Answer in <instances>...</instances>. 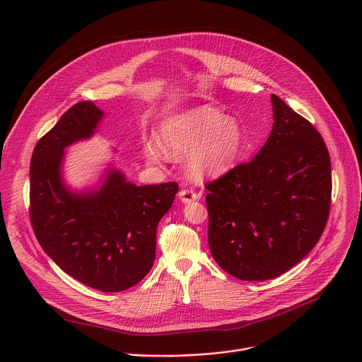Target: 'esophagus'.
I'll use <instances>...</instances> for the list:
<instances>
[{"instance_id": "1", "label": "esophagus", "mask_w": 362, "mask_h": 362, "mask_svg": "<svg viewBox=\"0 0 362 362\" xmlns=\"http://www.w3.org/2000/svg\"><path fill=\"white\" fill-rule=\"evenodd\" d=\"M179 199H180L183 203H190V202H193V200L197 199V194H196L193 190H190V189H183V190L179 192Z\"/></svg>"}]
</instances>
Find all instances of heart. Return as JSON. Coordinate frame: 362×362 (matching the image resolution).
<instances>
[{
	"label": "heart",
	"mask_w": 362,
	"mask_h": 362,
	"mask_svg": "<svg viewBox=\"0 0 362 362\" xmlns=\"http://www.w3.org/2000/svg\"><path fill=\"white\" fill-rule=\"evenodd\" d=\"M242 144V129L235 119L199 106L166 117L159 127V143H146L144 154L150 163L162 162L166 154L186 158L189 175L203 182L225 175L236 163Z\"/></svg>",
	"instance_id": "1"
}]
</instances>
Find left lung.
<instances>
[{
    "label": "left lung",
    "instance_id": "8db88e82",
    "mask_svg": "<svg viewBox=\"0 0 362 362\" xmlns=\"http://www.w3.org/2000/svg\"><path fill=\"white\" fill-rule=\"evenodd\" d=\"M256 156L206 185L208 240L216 264L242 281L274 279L313 250L329 215L331 160L324 139L278 95Z\"/></svg>",
    "mask_w": 362,
    "mask_h": 362
}]
</instances>
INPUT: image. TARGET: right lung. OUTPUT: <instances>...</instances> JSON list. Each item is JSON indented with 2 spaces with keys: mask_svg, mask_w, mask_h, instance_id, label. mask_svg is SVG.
<instances>
[{
  "mask_svg": "<svg viewBox=\"0 0 362 362\" xmlns=\"http://www.w3.org/2000/svg\"><path fill=\"white\" fill-rule=\"evenodd\" d=\"M103 117L93 101H80L38 140L30 165V216L41 247L66 274L93 289L120 292L151 269L158 225L179 186H136L110 163L97 185L71 189L63 175L64 150L91 139Z\"/></svg>",
  "mask_w": 362,
  "mask_h": 362,
  "instance_id": "obj_1",
  "label": "right lung"
}]
</instances>
